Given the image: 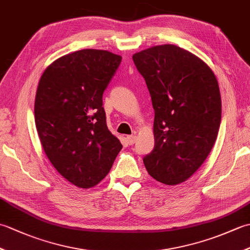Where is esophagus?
<instances>
[{
    "label": "esophagus",
    "instance_id": "1",
    "mask_svg": "<svg viewBox=\"0 0 250 250\" xmlns=\"http://www.w3.org/2000/svg\"><path fill=\"white\" fill-rule=\"evenodd\" d=\"M125 140H126V143H128L129 145H133L134 143H135V141H136V135H129V136H126Z\"/></svg>",
    "mask_w": 250,
    "mask_h": 250
}]
</instances>
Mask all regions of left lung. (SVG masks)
Listing matches in <instances>:
<instances>
[{
    "label": "left lung",
    "instance_id": "1",
    "mask_svg": "<svg viewBox=\"0 0 250 250\" xmlns=\"http://www.w3.org/2000/svg\"><path fill=\"white\" fill-rule=\"evenodd\" d=\"M132 59L155 109V148L143 159L145 167L159 183L182 184L203 164L217 139L218 82L203 60L175 45L153 46Z\"/></svg>",
    "mask_w": 250,
    "mask_h": 250
}]
</instances>
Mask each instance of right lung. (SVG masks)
Listing matches in <instances>:
<instances>
[{
    "label": "right lung",
    "mask_w": 250,
    "mask_h": 250,
    "mask_svg": "<svg viewBox=\"0 0 250 250\" xmlns=\"http://www.w3.org/2000/svg\"><path fill=\"white\" fill-rule=\"evenodd\" d=\"M121 59L101 49L72 52L52 62L37 86L34 115L42 146L78 188L98 185L122 148L106 125L102 100Z\"/></svg>",
    "instance_id": "obj_1"
}]
</instances>
